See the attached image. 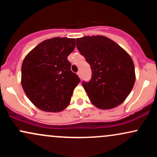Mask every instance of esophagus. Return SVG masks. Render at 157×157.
<instances>
[{
    "mask_svg": "<svg viewBox=\"0 0 157 157\" xmlns=\"http://www.w3.org/2000/svg\"><path fill=\"white\" fill-rule=\"evenodd\" d=\"M77 75H78V76L80 77V78H81V77H82V75H81V71H79L78 72H77Z\"/></svg>",
    "mask_w": 157,
    "mask_h": 157,
    "instance_id": "obj_1",
    "label": "esophagus"
}]
</instances>
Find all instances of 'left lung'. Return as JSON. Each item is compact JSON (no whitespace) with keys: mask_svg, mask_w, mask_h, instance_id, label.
Listing matches in <instances>:
<instances>
[{"mask_svg":"<svg viewBox=\"0 0 157 157\" xmlns=\"http://www.w3.org/2000/svg\"><path fill=\"white\" fill-rule=\"evenodd\" d=\"M77 48L91 66V80L82 82L90 101L100 109L122 103L135 82L134 65L128 54L100 35L77 38Z\"/></svg>","mask_w":157,"mask_h":157,"instance_id":"8db88e82","label":"left lung"}]
</instances>
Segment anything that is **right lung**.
Instances as JSON below:
<instances>
[{
    "mask_svg": "<svg viewBox=\"0 0 157 157\" xmlns=\"http://www.w3.org/2000/svg\"><path fill=\"white\" fill-rule=\"evenodd\" d=\"M75 39L46 40L27 55L21 67V84L30 101L42 111L59 112L71 101L80 79L71 70L67 57Z\"/></svg>",
    "mask_w": 157,
    "mask_h": 157,
    "instance_id": "obj_1",
    "label": "right lung"
}]
</instances>
